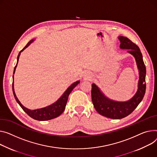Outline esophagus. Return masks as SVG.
Masks as SVG:
<instances>
[{
    "mask_svg": "<svg viewBox=\"0 0 157 157\" xmlns=\"http://www.w3.org/2000/svg\"><path fill=\"white\" fill-rule=\"evenodd\" d=\"M84 78H85V79H89V78H90L91 77V75L90 74V72H85V74H84Z\"/></svg>",
    "mask_w": 157,
    "mask_h": 157,
    "instance_id": "esophagus-1",
    "label": "esophagus"
}]
</instances>
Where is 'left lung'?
Returning <instances> with one entry per match:
<instances>
[{
  "label": "left lung",
  "mask_w": 157,
  "mask_h": 157,
  "mask_svg": "<svg viewBox=\"0 0 157 157\" xmlns=\"http://www.w3.org/2000/svg\"><path fill=\"white\" fill-rule=\"evenodd\" d=\"M121 49H126L135 59L139 71L138 90L134 95L129 100L118 101L108 98L100 88L93 83L91 85V99L93 106L98 113L113 119H120L131 113L143 100L146 91V67L140 48L128 38L118 37Z\"/></svg>",
  "instance_id": "1"
}]
</instances>
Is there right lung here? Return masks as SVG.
I'll return each mask as SVG.
<instances>
[{
    "mask_svg": "<svg viewBox=\"0 0 157 157\" xmlns=\"http://www.w3.org/2000/svg\"><path fill=\"white\" fill-rule=\"evenodd\" d=\"M33 41H34V39L30 40L27 44V45L19 52V53L17 56V64L14 67L13 74H14L15 73L16 69V67H17V65L18 63V60H19V58L21 55V52L25 48H26L31 43H32ZM13 91L14 98H15L16 101L17 102V103L20 105V107L23 109V110L31 118H33L37 121H48V120L56 118V117H59L60 114H62V113H63L64 110H65L66 106V103H67V101L68 100L69 94L71 93L72 90L74 89L80 82V81L79 80V81L75 82L74 83H72V84H71L67 88V90L64 92V93L62 94L61 97L56 101L51 104V105L47 106L45 107H44V108L35 109V110H30V109H28V108L25 107V106H23L21 104V103L20 101L18 100L17 97H16L15 91H14V75L13 76Z\"/></svg>",
    "mask_w": 157,
    "mask_h": 157,
    "instance_id": "1",
    "label": "right lung"
}]
</instances>
